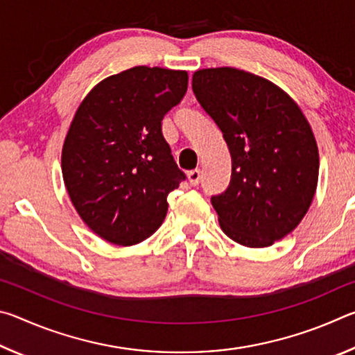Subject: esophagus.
<instances>
[{
  "label": "esophagus",
  "mask_w": 355,
  "mask_h": 355,
  "mask_svg": "<svg viewBox=\"0 0 355 355\" xmlns=\"http://www.w3.org/2000/svg\"><path fill=\"white\" fill-rule=\"evenodd\" d=\"M188 180H189V183L192 184V186H197L200 183V180H202V173H200V171L199 169H196V171H191V172H188Z\"/></svg>",
  "instance_id": "1"
}]
</instances>
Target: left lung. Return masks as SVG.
I'll return each instance as SVG.
<instances>
[{
	"instance_id": "8db88e82",
	"label": "left lung",
	"mask_w": 355,
	"mask_h": 355,
	"mask_svg": "<svg viewBox=\"0 0 355 355\" xmlns=\"http://www.w3.org/2000/svg\"><path fill=\"white\" fill-rule=\"evenodd\" d=\"M192 91L232 156L230 184L211 197L222 232L245 248L272 245L315 197L320 153L309 120L284 89L239 69L197 70Z\"/></svg>"
}]
</instances>
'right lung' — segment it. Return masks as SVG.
Listing matches in <instances>:
<instances>
[{"label": "right lung", "instance_id": "obj_1", "mask_svg": "<svg viewBox=\"0 0 355 355\" xmlns=\"http://www.w3.org/2000/svg\"><path fill=\"white\" fill-rule=\"evenodd\" d=\"M188 71L137 67L92 87L71 120L62 178L84 224L117 245L158 230L167 196L184 173L173 161L161 120L184 97Z\"/></svg>", "mask_w": 355, "mask_h": 355}]
</instances>
